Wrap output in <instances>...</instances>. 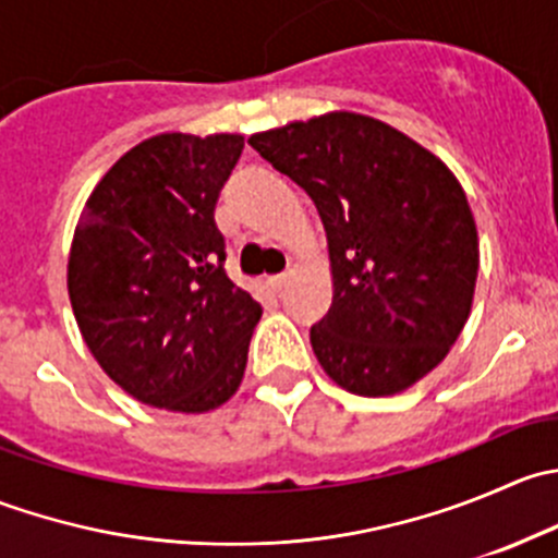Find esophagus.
<instances>
[{
	"label": "esophagus",
	"mask_w": 558,
	"mask_h": 558,
	"mask_svg": "<svg viewBox=\"0 0 558 558\" xmlns=\"http://www.w3.org/2000/svg\"><path fill=\"white\" fill-rule=\"evenodd\" d=\"M267 286L275 291V294H280V291L289 286V275H275V278H267Z\"/></svg>",
	"instance_id": "34e87169"
}]
</instances>
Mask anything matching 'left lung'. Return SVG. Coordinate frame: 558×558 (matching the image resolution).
Returning a JSON list of instances; mask_svg holds the SVG:
<instances>
[{"label":"left lung","instance_id":"left-lung-1","mask_svg":"<svg viewBox=\"0 0 558 558\" xmlns=\"http://www.w3.org/2000/svg\"><path fill=\"white\" fill-rule=\"evenodd\" d=\"M253 150L311 196L335 296L311 345L359 397L404 391L446 359L472 307L477 229L437 156L356 112L253 134Z\"/></svg>","mask_w":558,"mask_h":558}]
</instances>
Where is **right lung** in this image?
<instances>
[{
  "label": "right lung",
  "mask_w": 558,
  "mask_h": 558,
  "mask_svg": "<svg viewBox=\"0 0 558 558\" xmlns=\"http://www.w3.org/2000/svg\"><path fill=\"white\" fill-rule=\"evenodd\" d=\"M240 134H159L88 196L70 251V302L88 351L154 408L205 413L238 391L262 305L229 280L216 202Z\"/></svg>",
  "instance_id": "obj_1"
}]
</instances>
